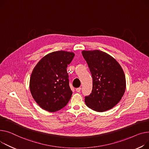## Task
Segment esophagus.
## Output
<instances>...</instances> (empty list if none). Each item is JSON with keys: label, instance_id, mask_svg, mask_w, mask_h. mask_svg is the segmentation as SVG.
I'll list each match as a JSON object with an SVG mask.
<instances>
[{"label": "esophagus", "instance_id": "1", "mask_svg": "<svg viewBox=\"0 0 149 149\" xmlns=\"http://www.w3.org/2000/svg\"><path fill=\"white\" fill-rule=\"evenodd\" d=\"M81 87L77 88H76V92H80L81 91Z\"/></svg>", "mask_w": 149, "mask_h": 149}]
</instances>
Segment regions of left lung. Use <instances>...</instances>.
<instances>
[{"mask_svg":"<svg viewBox=\"0 0 149 149\" xmlns=\"http://www.w3.org/2000/svg\"><path fill=\"white\" fill-rule=\"evenodd\" d=\"M82 54L93 78L92 91L85 97L86 105L97 112L113 108L121 100L126 89V78L120 64L102 51L84 50Z\"/></svg>","mask_w":149,"mask_h":149,"instance_id":"8db88e82","label":"left lung"}]
</instances>
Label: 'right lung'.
<instances>
[{
    "mask_svg": "<svg viewBox=\"0 0 149 149\" xmlns=\"http://www.w3.org/2000/svg\"><path fill=\"white\" fill-rule=\"evenodd\" d=\"M74 56L73 52H54L43 57L34 68L30 78V91L43 110L57 111L71 99L72 92L66 68Z\"/></svg>",
    "mask_w": 149,
    "mask_h": 149,
    "instance_id": "1",
    "label": "right lung"
}]
</instances>
